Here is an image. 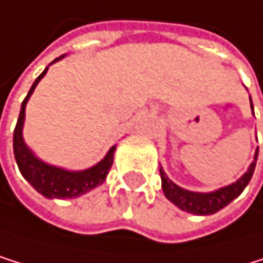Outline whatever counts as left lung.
<instances>
[{
    "mask_svg": "<svg viewBox=\"0 0 263 263\" xmlns=\"http://www.w3.org/2000/svg\"><path fill=\"white\" fill-rule=\"evenodd\" d=\"M251 108H252V100H251ZM254 113V108H252ZM257 156H259V147L255 150L254 155V161L251 163L249 169L241 176L236 182L222 186V189L216 190V192H209V193H199V192H190L185 190L182 186L176 185L172 182L163 169H160L161 174V186L163 192L166 195V198L171 203H174L179 209L186 211L190 214H196V216H209V214H216L217 211H220L222 208H225L227 204H230L235 198H238L243 190L246 189V185L249 183L254 169H255V163H257Z\"/></svg>",
    "mask_w": 263,
    "mask_h": 263,
    "instance_id": "left-lung-1",
    "label": "left lung"
}]
</instances>
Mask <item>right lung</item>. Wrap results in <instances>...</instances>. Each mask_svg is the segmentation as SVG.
<instances>
[{"instance_id":"right-lung-1","label":"right lung","mask_w":263,"mask_h":263,"mask_svg":"<svg viewBox=\"0 0 263 263\" xmlns=\"http://www.w3.org/2000/svg\"><path fill=\"white\" fill-rule=\"evenodd\" d=\"M59 59H55L54 62H57ZM46 71L47 68L34 80L33 86L30 87V92L24 99L22 107H20V115H18V120L14 129V156H15L17 166L20 172H22V176L25 177V180H28V183L38 193L51 199L52 198L70 199V198L84 195L89 190H92L100 183L105 182L108 171L113 164V155L116 150V145H113L108 150V153L105 155V158H103L102 161H99L96 166L84 169V171H67L57 166L46 164L40 158L33 155V152L27 147V143L24 142V137H22V127L25 121V107H27L30 96L34 91V87L41 81Z\"/></svg>"}]
</instances>
